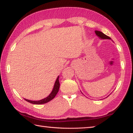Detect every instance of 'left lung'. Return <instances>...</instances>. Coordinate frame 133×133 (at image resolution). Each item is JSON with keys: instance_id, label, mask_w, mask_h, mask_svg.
Here are the masks:
<instances>
[{"instance_id": "1", "label": "left lung", "mask_w": 133, "mask_h": 133, "mask_svg": "<svg viewBox=\"0 0 133 133\" xmlns=\"http://www.w3.org/2000/svg\"><path fill=\"white\" fill-rule=\"evenodd\" d=\"M95 33L97 36L101 38L102 39H111L109 37H108V36L105 35V34H104L103 33H102L101 32L98 31V30H96L95 31Z\"/></svg>"}]
</instances>
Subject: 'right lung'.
<instances>
[{"label": "right lung", "instance_id": "right-lung-1", "mask_svg": "<svg viewBox=\"0 0 133 133\" xmlns=\"http://www.w3.org/2000/svg\"><path fill=\"white\" fill-rule=\"evenodd\" d=\"M59 78V76H58L56 81L55 82L54 88H53V89H52L51 93L49 95V96H48L47 97H46L45 98H44V99L39 100V101H32V100L25 99V98H24V100H25L26 101L33 104H45L46 103H48L49 101H50L51 100L53 99L55 96H56V95L57 94L58 91H59V86H60Z\"/></svg>", "mask_w": 133, "mask_h": 133}]
</instances>
